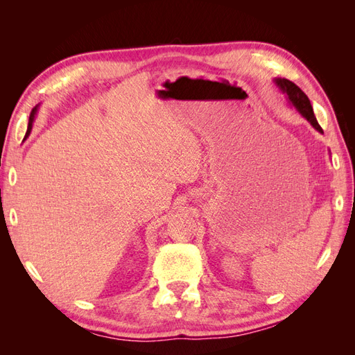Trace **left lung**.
Segmentation results:
<instances>
[{"label":"left lung","instance_id":"left-lung-1","mask_svg":"<svg viewBox=\"0 0 355 355\" xmlns=\"http://www.w3.org/2000/svg\"><path fill=\"white\" fill-rule=\"evenodd\" d=\"M277 84L280 85L282 90H283L284 93H287L288 99L292 101V103L296 106L297 111H299L300 114H302V115L306 118V120L317 128L318 132L323 133V128L320 127V124H318V121H317V118H315V115H314L313 106H311V102H309V99H308V96H306L302 90H300L295 83L288 81V80H286V78L277 80Z\"/></svg>","mask_w":355,"mask_h":355}]
</instances>
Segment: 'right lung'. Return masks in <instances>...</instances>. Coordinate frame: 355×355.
Returning a JSON list of instances; mask_svg holds the SVG:
<instances>
[{"mask_svg": "<svg viewBox=\"0 0 355 355\" xmlns=\"http://www.w3.org/2000/svg\"><path fill=\"white\" fill-rule=\"evenodd\" d=\"M34 115H35V108L31 111V115H29V123H28V132H26V136L29 135L31 128H32V121H34Z\"/></svg>", "mask_w": 355, "mask_h": 355, "instance_id": "add662e5", "label": "right lung"}]
</instances>
